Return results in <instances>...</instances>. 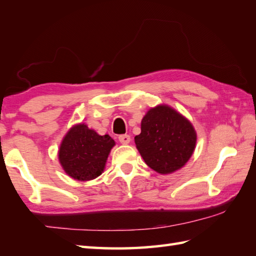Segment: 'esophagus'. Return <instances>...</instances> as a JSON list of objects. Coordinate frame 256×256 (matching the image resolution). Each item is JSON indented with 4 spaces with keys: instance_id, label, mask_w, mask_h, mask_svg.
Wrapping results in <instances>:
<instances>
[{
    "instance_id": "obj_1",
    "label": "esophagus",
    "mask_w": 256,
    "mask_h": 256,
    "mask_svg": "<svg viewBox=\"0 0 256 256\" xmlns=\"http://www.w3.org/2000/svg\"><path fill=\"white\" fill-rule=\"evenodd\" d=\"M119 142L122 144H127L130 142V136L129 134H120L118 137Z\"/></svg>"
}]
</instances>
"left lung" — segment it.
<instances>
[{"label":"left lung","instance_id":"obj_1","mask_svg":"<svg viewBox=\"0 0 256 256\" xmlns=\"http://www.w3.org/2000/svg\"><path fill=\"white\" fill-rule=\"evenodd\" d=\"M134 142L148 166L168 174L180 168L192 156L196 132L186 118L163 105L146 112Z\"/></svg>","mask_w":256,"mask_h":256}]
</instances>
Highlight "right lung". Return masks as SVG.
Instances as JSON below:
<instances>
[{
  "label": "right lung",
  "mask_w": 256,
  "mask_h": 256,
  "mask_svg": "<svg viewBox=\"0 0 256 256\" xmlns=\"http://www.w3.org/2000/svg\"><path fill=\"white\" fill-rule=\"evenodd\" d=\"M115 146L108 134L100 136L86 124L70 129L62 141L59 161L68 175L78 180H90L103 172L110 149Z\"/></svg>",
  "instance_id": "add662e5"
}]
</instances>
